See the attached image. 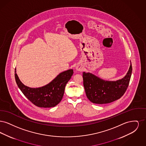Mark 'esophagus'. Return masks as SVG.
Instances as JSON below:
<instances>
[{
    "label": "esophagus",
    "instance_id": "1",
    "mask_svg": "<svg viewBox=\"0 0 146 146\" xmlns=\"http://www.w3.org/2000/svg\"><path fill=\"white\" fill-rule=\"evenodd\" d=\"M83 69V67H82V66L79 64V65H77L76 66V70L77 71H82Z\"/></svg>",
    "mask_w": 146,
    "mask_h": 146
}]
</instances>
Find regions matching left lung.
I'll return each instance as SVG.
<instances>
[{
	"instance_id": "obj_1",
	"label": "left lung",
	"mask_w": 146,
	"mask_h": 146,
	"mask_svg": "<svg viewBox=\"0 0 146 146\" xmlns=\"http://www.w3.org/2000/svg\"><path fill=\"white\" fill-rule=\"evenodd\" d=\"M132 70L130 63L126 75L117 81L104 80L90 73L83 72L84 86L88 98L96 104H108L119 99L129 86Z\"/></svg>"
}]
</instances>
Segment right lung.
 Returning <instances> with one entry per match:
<instances>
[{
    "instance_id": "add662e5",
    "label": "right lung",
    "mask_w": 146,
    "mask_h": 146,
    "mask_svg": "<svg viewBox=\"0 0 146 146\" xmlns=\"http://www.w3.org/2000/svg\"><path fill=\"white\" fill-rule=\"evenodd\" d=\"M15 70V80L22 92L32 104L42 108L53 107L61 102L66 84L73 74V70L64 71L48 84L38 88H32L21 82L16 68Z\"/></svg>"
}]
</instances>
